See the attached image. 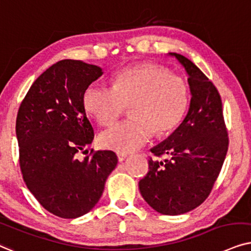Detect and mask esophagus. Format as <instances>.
<instances>
[{
  "label": "esophagus",
  "mask_w": 251,
  "mask_h": 251,
  "mask_svg": "<svg viewBox=\"0 0 251 251\" xmlns=\"http://www.w3.org/2000/svg\"><path fill=\"white\" fill-rule=\"evenodd\" d=\"M118 160L119 162H124V160L126 159V157H127V155H126V153H124V152H118Z\"/></svg>",
  "instance_id": "obj_1"
}]
</instances>
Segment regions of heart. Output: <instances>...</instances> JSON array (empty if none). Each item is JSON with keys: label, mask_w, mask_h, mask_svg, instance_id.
Here are the masks:
<instances>
[{"label": "heart", "mask_w": 251, "mask_h": 251, "mask_svg": "<svg viewBox=\"0 0 251 251\" xmlns=\"http://www.w3.org/2000/svg\"><path fill=\"white\" fill-rule=\"evenodd\" d=\"M87 112L102 126L112 125L126 108L132 119L102 132L100 143L118 152L135 151L156 135L171 132L189 104L186 80L155 63L133 66L116 75L113 87L92 83L82 98Z\"/></svg>", "instance_id": "obj_1"}]
</instances>
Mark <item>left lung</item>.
Here are the masks:
<instances>
[{
  "mask_svg": "<svg viewBox=\"0 0 251 251\" xmlns=\"http://www.w3.org/2000/svg\"><path fill=\"white\" fill-rule=\"evenodd\" d=\"M175 56L188 75L190 104L179 127L150 149L149 171L140 180L142 198L162 215H182L205 201L218 178L228 149L222 99L215 85L185 56Z\"/></svg>",
  "mask_w": 251,
  "mask_h": 251,
  "instance_id": "obj_1",
  "label": "left lung"
}]
</instances>
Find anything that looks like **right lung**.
<instances>
[{
	"label": "right lung",
	"mask_w": 251,
	"mask_h": 251,
	"mask_svg": "<svg viewBox=\"0 0 251 251\" xmlns=\"http://www.w3.org/2000/svg\"><path fill=\"white\" fill-rule=\"evenodd\" d=\"M102 75L100 66L59 61L33 82L17 115L23 179L40 204L61 218H78L91 211L118 163L111 150L76 158L94 139L83 93Z\"/></svg>",
	"instance_id": "1"
}]
</instances>
